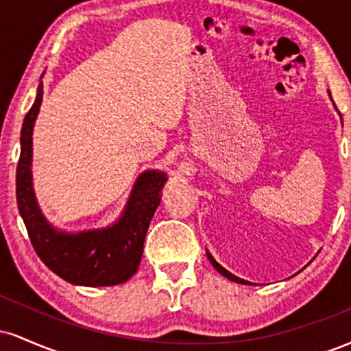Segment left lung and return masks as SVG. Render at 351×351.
Listing matches in <instances>:
<instances>
[{"mask_svg": "<svg viewBox=\"0 0 351 351\" xmlns=\"http://www.w3.org/2000/svg\"><path fill=\"white\" fill-rule=\"evenodd\" d=\"M340 117H341V115H340ZM206 254H208V259H209V263L213 264V267H215L216 271L221 274V276H224V277H226V279L232 280V282H237V284H251V282H247V280H244V279H239V277H236L234 274H231V272H229V271H226V269H224L223 265L216 263V261H215V257H213L211 254H209V252H206Z\"/></svg>", "mask_w": 351, "mask_h": 351, "instance_id": "left-lung-1", "label": "left lung"}]
</instances>
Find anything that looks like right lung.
Returning a JSON list of instances; mask_svg holds the SVG:
<instances>
[{
    "label": "right lung",
    "mask_w": 351,
    "mask_h": 351,
    "mask_svg": "<svg viewBox=\"0 0 351 351\" xmlns=\"http://www.w3.org/2000/svg\"><path fill=\"white\" fill-rule=\"evenodd\" d=\"M43 102L39 82L33 107L24 117L21 155L16 170V199L36 254L60 279L74 285L106 287L123 284L136 272L148 226L167 183V173L145 171L138 176L122 216L115 224L94 231L66 232L44 217L33 189V128Z\"/></svg>",
    "instance_id": "add662e5"
}]
</instances>
